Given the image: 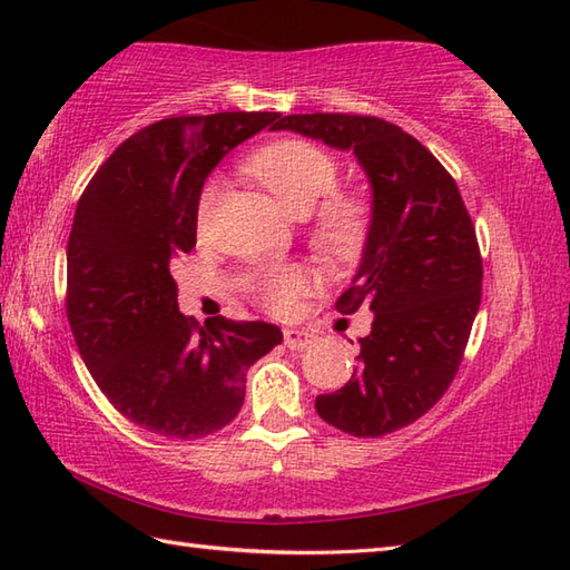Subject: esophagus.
Listing matches in <instances>:
<instances>
[{"mask_svg":"<svg viewBox=\"0 0 570 570\" xmlns=\"http://www.w3.org/2000/svg\"><path fill=\"white\" fill-rule=\"evenodd\" d=\"M316 343V335L308 331H298V328H286L284 331V345L288 350H306Z\"/></svg>","mask_w":570,"mask_h":570,"instance_id":"1","label":"esophagus"}]
</instances>
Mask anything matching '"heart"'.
<instances>
[{"label": "heart", "instance_id": "heart-1", "mask_svg": "<svg viewBox=\"0 0 570 570\" xmlns=\"http://www.w3.org/2000/svg\"><path fill=\"white\" fill-rule=\"evenodd\" d=\"M249 174L272 193L288 217H308L318 203L331 196L337 186V164L316 144L306 139H278L264 147L249 161ZM217 196V180H208L200 193L198 213L208 215ZM370 208L355 196H337L323 203L316 215L313 239L325 254L353 252L367 233ZM306 276L298 269H272L264 272L254 288L266 311L286 316L296 308L298 296L306 292Z\"/></svg>", "mask_w": 570, "mask_h": 570}]
</instances>
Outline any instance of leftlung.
<instances>
[{"instance_id":"obj_1","label":"left lung","mask_w":570,"mask_h":570,"mask_svg":"<svg viewBox=\"0 0 570 570\" xmlns=\"http://www.w3.org/2000/svg\"><path fill=\"white\" fill-rule=\"evenodd\" d=\"M294 131L353 151L372 190L370 227L353 286L335 311L367 306L357 367L343 390L321 394L323 421L380 439L426 414L451 386L480 308L482 259L455 180L402 127L362 115H288Z\"/></svg>"}]
</instances>
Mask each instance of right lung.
<instances>
[{
    "instance_id": "obj_1",
    "label": "right lung",
    "mask_w": 570,
    "mask_h": 570,
    "mask_svg": "<svg viewBox=\"0 0 570 570\" xmlns=\"http://www.w3.org/2000/svg\"><path fill=\"white\" fill-rule=\"evenodd\" d=\"M278 112L168 117L119 144L78 203L68 239V321L85 367L131 423L166 439L220 431L247 370L284 341L274 323H193L171 262L196 247L205 178Z\"/></svg>"
}]
</instances>
